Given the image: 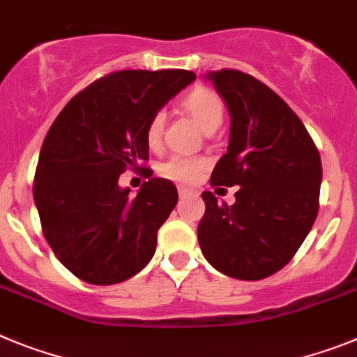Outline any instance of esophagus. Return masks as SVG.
Returning <instances> with one entry per match:
<instances>
[{"mask_svg":"<svg viewBox=\"0 0 357 357\" xmlns=\"http://www.w3.org/2000/svg\"><path fill=\"white\" fill-rule=\"evenodd\" d=\"M178 194H179V197H187V196H192V194H194V190H192V188H187V187H179Z\"/></svg>","mask_w":357,"mask_h":357,"instance_id":"esophagus-1","label":"esophagus"}]
</instances>
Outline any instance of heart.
Returning a JSON list of instances; mask_svg holds the SVG:
<instances>
[{"label": "heart", "mask_w": 357, "mask_h": 357, "mask_svg": "<svg viewBox=\"0 0 357 357\" xmlns=\"http://www.w3.org/2000/svg\"><path fill=\"white\" fill-rule=\"evenodd\" d=\"M183 109L190 114L194 122L203 129L204 132H213L221 126L222 116H225V104L221 97L215 91L208 88H196L188 93L181 102ZM163 126H165V116L156 113L151 119L145 131V140L149 147H160L161 136H163ZM206 169V160L192 156H172L161 163L160 174L163 178L176 183H192L196 181Z\"/></svg>", "instance_id": "1"}]
</instances>
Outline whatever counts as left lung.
<instances>
[{"mask_svg": "<svg viewBox=\"0 0 357 357\" xmlns=\"http://www.w3.org/2000/svg\"><path fill=\"white\" fill-rule=\"evenodd\" d=\"M230 113L228 151L210 183L238 187L235 203L203 192L201 252L217 271L260 280L293 259L318 215L321 160L302 120L277 93L237 70L204 75Z\"/></svg>", "mask_w": 357, "mask_h": 357, "instance_id": "left-lung-1", "label": "left lung"}]
</instances>
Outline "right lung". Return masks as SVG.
<instances>
[{
  "label": "right lung",
  "mask_w": 357,
  "mask_h": 357,
  "mask_svg": "<svg viewBox=\"0 0 357 357\" xmlns=\"http://www.w3.org/2000/svg\"><path fill=\"white\" fill-rule=\"evenodd\" d=\"M194 80L187 70L114 71L71 98L50 127L33 201L50 248L80 280L119 284L153 259L178 190L151 178L131 197L119 178L147 160L149 122Z\"/></svg>",
  "instance_id": "obj_1"
}]
</instances>
